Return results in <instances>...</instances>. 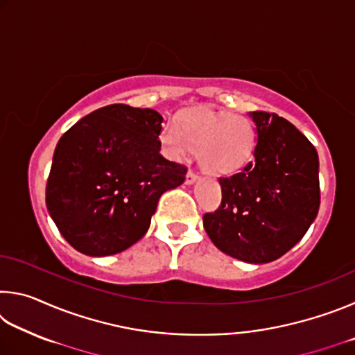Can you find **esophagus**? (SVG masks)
I'll use <instances>...</instances> for the list:
<instances>
[{
  "label": "esophagus",
  "instance_id": "obj_1",
  "mask_svg": "<svg viewBox=\"0 0 355 355\" xmlns=\"http://www.w3.org/2000/svg\"><path fill=\"white\" fill-rule=\"evenodd\" d=\"M197 178H199V177H197L194 172L188 171V173H186V178H184V183H186V184H192V183L197 182Z\"/></svg>",
  "mask_w": 355,
  "mask_h": 355
}]
</instances>
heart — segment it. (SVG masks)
<instances>
[{"label": "heart", "mask_w": 355, "mask_h": 355, "mask_svg": "<svg viewBox=\"0 0 355 355\" xmlns=\"http://www.w3.org/2000/svg\"><path fill=\"white\" fill-rule=\"evenodd\" d=\"M161 144L173 159L197 150V159L209 175H230L248 163L255 148V128L241 114L192 111L177 125L161 130Z\"/></svg>", "instance_id": "heart-1"}]
</instances>
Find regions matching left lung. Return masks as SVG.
<instances>
[{"instance_id":"1","label":"left lung","mask_w":355,"mask_h":355,"mask_svg":"<svg viewBox=\"0 0 355 355\" xmlns=\"http://www.w3.org/2000/svg\"><path fill=\"white\" fill-rule=\"evenodd\" d=\"M255 123L254 161L219 178L222 202L203 216L220 252L245 263H269L307 233L320 209V159L300 131L277 114L249 112Z\"/></svg>"}]
</instances>
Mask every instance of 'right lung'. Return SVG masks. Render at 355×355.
Here are the masks:
<instances>
[{"label":"right lung","mask_w":355,"mask_h":355,"mask_svg":"<svg viewBox=\"0 0 355 355\" xmlns=\"http://www.w3.org/2000/svg\"><path fill=\"white\" fill-rule=\"evenodd\" d=\"M163 122L155 110L116 103L78 120L59 139L46 208L71 248L107 257L146 235L159 197L188 171L161 156Z\"/></svg>","instance_id":"right-lung-1"}]
</instances>
